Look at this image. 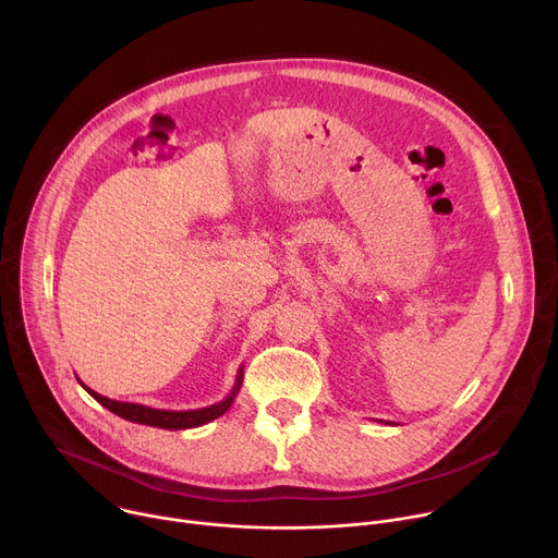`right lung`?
Here are the masks:
<instances>
[{
  "label": "right lung",
  "mask_w": 558,
  "mask_h": 558,
  "mask_svg": "<svg viewBox=\"0 0 558 558\" xmlns=\"http://www.w3.org/2000/svg\"><path fill=\"white\" fill-rule=\"evenodd\" d=\"M78 384H82V381H78ZM82 386L95 397V400L101 407H106L110 413H114V415H119L128 422L143 424V426H154V428H166V430H185V428H196V426H203L211 420H218L222 413L229 411V407L235 400L238 390H241V386H243V366L238 368L233 388L222 402L205 407V409H196V411H163V409H149V407L132 404V402H117V400H110V397H106V395L95 392L86 384H82Z\"/></svg>",
  "instance_id": "1"
}]
</instances>
